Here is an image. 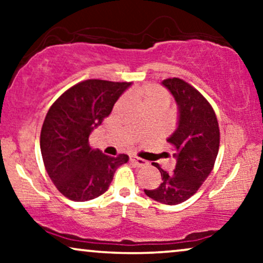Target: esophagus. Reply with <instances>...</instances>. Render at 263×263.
Segmentation results:
<instances>
[{"mask_svg":"<svg viewBox=\"0 0 263 263\" xmlns=\"http://www.w3.org/2000/svg\"><path fill=\"white\" fill-rule=\"evenodd\" d=\"M129 161L134 163L136 167H146V165L148 164V163L144 161V159L138 158V157H136V156H129Z\"/></svg>","mask_w":263,"mask_h":263,"instance_id":"1","label":"esophagus"}]
</instances>
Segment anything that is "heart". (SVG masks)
I'll return each instance as SVG.
<instances>
[{"mask_svg":"<svg viewBox=\"0 0 263 263\" xmlns=\"http://www.w3.org/2000/svg\"><path fill=\"white\" fill-rule=\"evenodd\" d=\"M135 95L146 110L153 107L167 108L171 102L170 92L156 84H146L138 87Z\"/></svg>","mask_w":263,"mask_h":263,"instance_id":"heart-1","label":"heart"}]
</instances>
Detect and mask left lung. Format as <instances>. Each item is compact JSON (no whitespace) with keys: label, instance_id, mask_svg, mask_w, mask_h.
I'll return each mask as SVG.
<instances>
[{"label":"left lung","instance_id":"8db88e82","mask_svg":"<svg viewBox=\"0 0 263 263\" xmlns=\"http://www.w3.org/2000/svg\"><path fill=\"white\" fill-rule=\"evenodd\" d=\"M179 108V123L167 142L176 151L177 164L172 173L162 170L158 188L144 189L147 197L167 205L180 204L194 195L215 164L220 146V129L210 102L189 83L179 78L163 80Z\"/></svg>","mask_w":263,"mask_h":263}]
</instances>
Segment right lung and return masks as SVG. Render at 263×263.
<instances>
[{
    "label": "right lung",
    "instance_id": "right-lung-1",
    "mask_svg": "<svg viewBox=\"0 0 263 263\" xmlns=\"http://www.w3.org/2000/svg\"><path fill=\"white\" fill-rule=\"evenodd\" d=\"M131 83L87 79L75 84L53 102L41 131L44 167L64 197L86 201L108 189L127 155L110 157L89 146L91 131L112 111Z\"/></svg>",
    "mask_w": 263,
    "mask_h": 263
}]
</instances>
